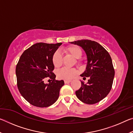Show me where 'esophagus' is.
I'll return each mask as SVG.
<instances>
[{"label": "esophagus", "mask_w": 133, "mask_h": 133, "mask_svg": "<svg viewBox=\"0 0 133 133\" xmlns=\"http://www.w3.org/2000/svg\"><path fill=\"white\" fill-rule=\"evenodd\" d=\"M70 82H71V80H64V83L65 84H67V83H69Z\"/></svg>", "instance_id": "1"}]
</instances>
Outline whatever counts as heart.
I'll list each match as a JSON object with an SVG mask.
<instances>
[{
	"mask_svg": "<svg viewBox=\"0 0 133 133\" xmlns=\"http://www.w3.org/2000/svg\"><path fill=\"white\" fill-rule=\"evenodd\" d=\"M64 52L66 55H70L76 58V63L82 64L83 60L81 57L83 51L79 46L77 45H70L64 49ZM63 62V57L59 51H56L52 56V63L56 68H58L62 66ZM77 73V69L75 68H63L57 71V76L60 79L70 80L73 78Z\"/></svg>",
	"mask_w": 133,
	"mask_h": 133,
	"instance_id": "1",
	"label": "heart"
}]
</instances>
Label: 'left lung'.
Instances as JSON below:
<instances>
[{
    "instance_id": "left-lung-1",
    "label": "left lung",
    "mask_w": 133,
    "mask_h": 133,
    "mask_svg": "<svg viewBox=\"0 0 133 133\" xmlns=\"http://www.w3.org/2000/svg\"><path fill=\"white\" fill-rule=\"evenodd\" d=\"M82 47L86 53V70L80 76L88 78L86 84L81 81L82 86L76 91L77 98L82 102L93 104L100 102L109 93L114 77V69L111 56L102 45L90 40L71 42Z\"/></svg>"
}]
</instances>
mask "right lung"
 I'll use <instances>...</instances> for the list:
<instances>
[{
	"label": "right lung",
	"instance_id": "1",
	"mask_svg": "<svg viewBox=\"0 0 133 133\" xmlns=\"http://www.w3.org/2000/svg\"><path fill=\"white\" fill-rule=\"evenodd\" d=\"M62 43L48 44L37 43L24 51L16 67L17 85L26 100L38 107H47L58 98L63 80H55L52 56ZM48 77L52 82L45 84Z\"/></svg>",
	"mask_w": 133,
	"mask_h": 133
}]
</instances>
